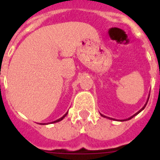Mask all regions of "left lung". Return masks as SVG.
Returning a JSON list of instances; mask_svg holds the SVG:
<instances>
[{
    "label": "left lung",
    "instance_id": "8db88e82",
    "mask_svg": "<svg viewBox=\"0 0 160 160\" xmlns=\"http://www.w3.org/2000/svg\"><path fill=\"white\" fill-rule=\"evenodd\" d=\"M149 97H148V100H147V102H146V104H145V105H144V106L143 107V108H142L141 109H140V110H139V111H138L136 113V114H134V115H133V116H131V117H129V119H124V120H120V121H125V120H129V119H132V118H133V117H134L135 116V115H137V114H139V112H141L142 110H143V109H144V108H145V106H146V105H147V103H148V100H149ZM100 115H101V116H103V117H105V118H108V119H114H114H112V118H109V117H106V116H105V115H103V114H100Z\"/></svg>",
    "mask_w": 160,
    "mask_h": 160
}]
</instances>
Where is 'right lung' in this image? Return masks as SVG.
<instances>
[{
    "label": "right lung",
    "instance_id": "add662e5",
    "mask_svg": "<svg viewBox=\"0 0 160 160\" xmlns=\"http://www.w3.org/2000/svg\"><path fill=\"white\" fill-rule=\"evenodd\" d=\"M67 114H68V112H67V113H66V114H64V115H63V116L61 117V118H60V119H57V120H55V121L52 122V123H56V122H59V121H60V120H62V119H64V118H65V117L66 116V115H67Z\"/></svg>",
    "mask_w": 160,
    "mask_h": 160
}]
</instances>
